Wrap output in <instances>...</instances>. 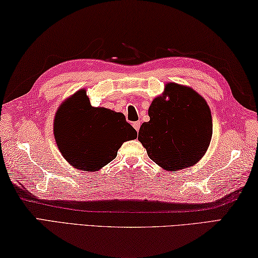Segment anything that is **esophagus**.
Segmentation results:
<instances>
[{
  "label": "esophagus",
  "instance_id": "1",
  "mask_svg": "<svg viewBox=\"0 0 258 258\" xmlns=\"http://www.w3.org/2000/svg\"><path fill=\"white\" fill-rule=\"evenodd\" d=\"M133 126L135 129H136V132H139V128H141V122L137 121V122H134Z\"/></svg>",
  "mask_w": 258,
  "mask_h": 258
}]
</instances>
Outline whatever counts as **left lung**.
I'll use <instances>...</instances> for the list:
<instances>
[{"label": "left lung", "mask_w": 258, "mask_h": 258, "mask_svg": "<svg viewBox=\"0 0 258 258\" xmlns=\"http://www.w3.org/2000/svg\"><path fill=\"white\" fill-rule=\"evenodd\" d=\"M150 121L144 122L138 141L152 161L166 171L192 166L210 146L213 123L210 106L188 86L165 85L164 93L153 99Z\"/></svg>", "instance_id": "left-lung-1"}]
</instances>
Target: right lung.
<instances>
[{
    "label": "right lung",
    "instance_id": "right-lung-1",
    "mask_svg": "<svg viewBox=\"0 0 258 258\" xmlns=\"http://www.w3.org/2000/svg\"><path fill=\"white\" fill-rule=\"evenodd\" d=\"M53 129L64 160L88 172L101 170L115 159L122 144L137 137L122 113L92 106L86 89H79L60 104Z\"/></svg>",
    "mask_w": 258,
    "mask_h": 258
}]
</instances>
